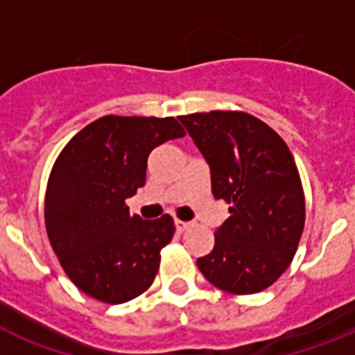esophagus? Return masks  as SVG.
Wrapping results in <instances>:
<instances>
[{
    "label": "esophagus",
    "mask_w": 355,
    "mask_h": 355,
    "mask_svg": "<svg viewBox=\"0 0 355 355\" xmlns=\"http://www.w3.org/2000/svg\"><path fill=\"white\" fill-rule=\"evenodd\" d=\"M189 227H191V223L180 221V219H177V221H175V228H177V232H184V230H188Z\"/></svg>",
    "instance_id": "esophagus-1"
}]
</instances>
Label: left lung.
<instances>
[{"label":"left lung","instance_id":"obj_1","mask_svg":"<svg viewBox=\"0 0 355 355\" xmlns=\"http://www.w3.org/2000/svg\"><path fill=\"white\" fill-rule=\"evenodd\" d=\"M211 169V193L230 205L200 272L230 295L270 287L293 261L306 221L297 164L276 130L241 110L180 116Z\"/></svg>","mask_w":355,"mask_h":355}]
</instances>
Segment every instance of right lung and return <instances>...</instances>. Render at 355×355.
I'll return each instance as SVG.
<instances>
[{
  "label": "right lung",
  "mask_w": 355,
  "mask_h": 355,
  "mask_svg": "<svg viewBox=\"0 0 355 355\" xmlns=\"http://www.w3.org/2000/svg\"><path fill=\"white\" fill-rule=\"evenodd\" d=\"M186 130L175 118L103 116L69 139L49 173L46 230L68 278L88 297L123 304L155 282L171 216L144 221L125 200L145 184L150 150Z\"/></svg>",
  "instance_id": "add662e5"
}]
</instances>
